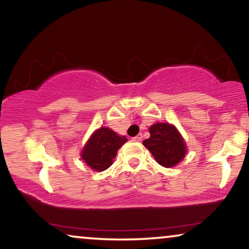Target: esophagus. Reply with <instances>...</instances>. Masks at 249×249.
<instances>
[{"label":"esophagus","instance_id":"1","mask_svg":"<svg viewBox=\"0 0 249 249\" xmlns=\"http://www.w3.org/2000/svg\"><path fill=\"white\" fill-rule=\"evenodd\" d=\"M132 140L133 141H141L142 140V134H138L137 137H134V138H132Z\"/></svg>","mask_w":249,"mask_h":249}]
</instances>
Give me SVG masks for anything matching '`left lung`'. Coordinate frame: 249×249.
<instances>
[{"label":"left lung","mask_w":249,"mask_h":249,"mask_svg":"<svg viewBox=\"0 0 249 249\" xmlns=\"http://www.w3.org/2000/svg\"><path fill=\"white\" fill-rule=\"evenodd\" d=\"M150 138L143 141L158 164L164 167L175 166L183 159L185 144L177 128L168 123H157L149 128Z\"/></svg>","instance_id":"left-lung-1"}]
</instances>
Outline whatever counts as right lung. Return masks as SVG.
Wrapping results in <instances>:
<instances>
[{
  "label": "right lung",
  "mask_w": 249,
  "mask_h": 249,
  "mask_svg": "<svg viewBox=\"0 0 249 249\" xmlns=\"http://www.w3.org/2000/svg\"><path fill=\"white\" fill-rule=\"evenodd\" d=\"M127 139L119 137L108 127L99 128L83 149L82 158L94 171H105L112 164L118 149Z\"/></svg>",
  "instance_id": "add662e5"
}]
</instances>
